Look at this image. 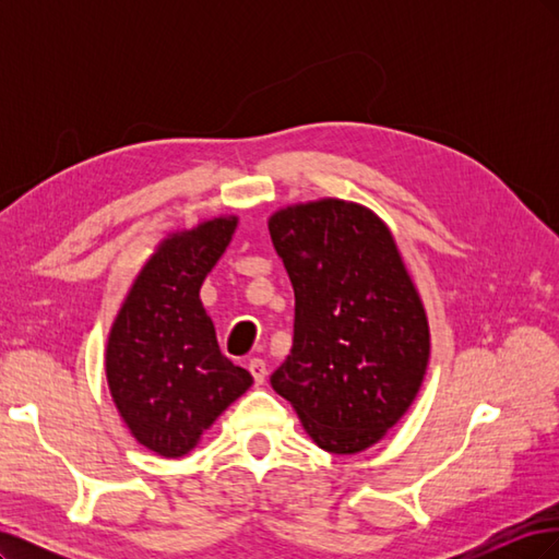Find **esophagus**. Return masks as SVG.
I'll return each instance as SVG.
<instances>
[{
	"label": "esophagus",
	"instance_id": "34e87169",
	"mask_svg": "<svg viewBox=\"0 0 559 559\" xmlns=\"http://www.w3.org/2000/svg\"><path fill=\"white\" fill-rule=\"evenodd\" d=\"M249 373L253 376V382L263 384V380H265V376H267L265 361H263V359H251V361H249Z\"/></svg>",
	"mask_w": 559,
	"mask_h": 559
}]
</instances>
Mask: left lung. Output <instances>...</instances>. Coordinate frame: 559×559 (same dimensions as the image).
<instances>
[{
  "instance_id": "8db88e82",
  "label": "left lung",
  "mask_w": 559,
  "mask_h": 559,
  "mask_svg": "<svg viewBox=\"0 0 559 559\" xmlns=\"http://www.w3.org/2000/svg\"><path fill=\"white\" fill-rule=\"evenodd\" d=\"M267 228L296 296L294 347L270 384L321 450L361 452L425 380V306L394 235L357 202H302L275 212Z\"/></svg>"
}]
</instances>
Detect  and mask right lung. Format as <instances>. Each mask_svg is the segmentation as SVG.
I'll return each instance as SVG.
<instances>
[{
    "mask_svg": "<svg viewBox=\"0 0 559 559\" xmlns=\"http://www.w3.org/2000/svg\"><path fill=\"white\" fill-rule=\"evenodd\" d=\"M238 216H218L167 235L118 310L107 341V382L138 443L165 460L200 436L251 386L226 359L200 300V286L226 251Z\"/></svg>",
    "mask_w": 559,
    "mask_h": 559,
    "instance_id": "1",
    "label": "right lung"
}]
</instances>
